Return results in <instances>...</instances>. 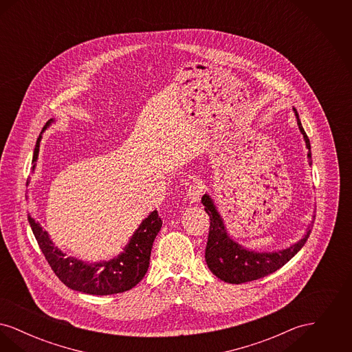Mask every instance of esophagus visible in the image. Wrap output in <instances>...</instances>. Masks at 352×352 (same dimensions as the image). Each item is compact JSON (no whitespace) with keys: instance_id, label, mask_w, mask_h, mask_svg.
Listing matches in <instances>:
<instances>
[{"instance_id":"34e87169","label":"esophagus","mask_w":352,"mask_h":352,"mask_svg":"<svg viewBox=\"0 0 352 352\" xmlns=\"http://www.w3.org/2000/svg\"><path fill=\"white\" fill-rule=\"evenodd\" d=\"M203 192H204V188H203L201 184H190L188 190H187V197H188V199L191 201H201Z\"/></svg>"}]
</instances>
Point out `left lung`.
<instances>
[{
  "label": "left lung",
  "mask_w": 352,
  "mask_h": 352,
  "mask_svg": "<svg viewBox=\"0 0 352 352\" xmlns=\"http://www.w3.org/2000/svg\"><path fill=\"white\" fill-rule=\"evenodd\" d=\"M294 112L297 116L298 128L303 134L306 146L309 149L307 158H309V164L311 165L310 141L302 128L301 121L296 109ZM201 203L204 206L206 212L210 217V231H208L206 256H204L206 263L210 270L218 278L230 284H244L253 280H258L276 272L277 269L284 267L285 264L305 245L310 234V230H309L307 234H305L297 244L286 248L284 251L274 252V253L247 251L239 244H236L234 240L230 239V236L227 234V231L224 228L223 220L220 218L210 197L203 195Z\"/></svg>",
  "instance_id": "obj_1"
}]
</instances>
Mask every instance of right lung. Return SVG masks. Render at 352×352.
I'll use <instances>...</instances> for the list:
<instances>
[{"mask_svg":"<svg viewBox=\"0 0 352 352\" xmlns=\"http://www.w3.org/2000/svg\"><path fill=\"white\" fill-rule=\"evenodd\" d=\"M51 121L52 120L47 121L45 128ZM41 138L42 137L39 135L35 144L33 162L36 161L39 153ZM28 219L38 245L56 277L69 289L94 296L122 293L138 284L148 272L153 241L162 227V219L160 218L157 211H153L141 223L125 252L118 258L108 263L84 264L76 258L66 257L65 253L54 247L47 232L43 231L32 217Z\"/></svg>","mask_w":352,"mask_h":352,"instance_id":"right-lung-1","label":"right lung"}]
</instances>
